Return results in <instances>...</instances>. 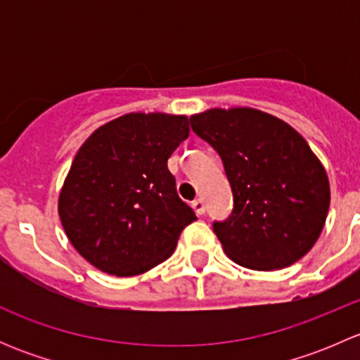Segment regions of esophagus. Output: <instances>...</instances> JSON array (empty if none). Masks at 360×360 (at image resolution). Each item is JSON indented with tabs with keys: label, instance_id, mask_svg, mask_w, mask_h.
I'll return each instance as SVG.
<instances>
[{
	"label": "esophagus",
	"instance_id": "obj_1",
	"mask_svg": "<svg viewBox=\"0 0 360 360\" xmlns=\"http://www.w3.org/2000/svg\"><path fill=\"white\" fill-rule=\"evenodd\" d=\"M191 205H193L195 212H197L198 216H202V214L205 212V203H203L202 198H197V200H193V203H191Z\"/></svg>",
	"mask_w": 360,
	"mask_h": 360
}]
</instances>
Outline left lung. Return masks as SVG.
Returning a JSON list of instances; mask_svg holds the SVG:
<instances>
[{
    "label": "left lung",
    "instance_id": "1",
    "mask_svg": "<svg viewBox=\"0 0 360 360\" xmlns=\"http://www.w3.org/2000/svg\"><path fill=\"white\" fill-rule=\"evenodd\" d=\"M191 129L219 155L233 210L212 230L235 263L252 270L291 266L317 242L329 210V181L307 141L252 108L209 110Z\"/></svg>",
    "mask_w": 360,
    "mask_h": 360
}]
</instances>
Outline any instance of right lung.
<instances>
[{"label": "right lung", "mask_w": 360, "mask_h": 360, "mask_svg": "<svg viewBox=\"0 0 360 360\" xmlns=\"http://www.w3.org/2000/svg\"><path fill=\"white\" fill-rule=\"evenodd\" d=\"M188 134L186 116L130 112L83 143L60 191L59 217L90 264L132 277L170 257L181 231L197 219L167 169Z\"/></svg>", "instance_id": "add662e5"}]
</instances>
